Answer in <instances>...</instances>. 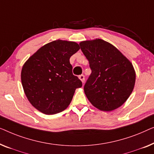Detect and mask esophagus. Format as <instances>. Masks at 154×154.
I'll return each instance as SVG.
<instances>
[{"mask_svg": "<svg viewBox=\"0 0 154 154\" xmlns=\"http://www.w3.org/2000/svg\"><path fill=\"white\" fill-rule=\"evenodd\" d=\"M79 79L81 80V81H82V83H84V80H85V78H84V75H79Z\"/></svg>", "mask_w": 154, "mask_h": 154, "instance_id": "obj_1", "label": "esophagus"}]
</instances>
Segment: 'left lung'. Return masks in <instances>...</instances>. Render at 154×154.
<instances>
[{
    "mask_svg": "<svg viewBox=\"0 0 154 154\" xmlns=\"http://www.w3.org/2000/svg\"><path fill=\"white\" fill-rule=\"evenodd\" d=\"M79 45L91 70L84 87L88 100L102 111L121 107L135 86L133 64L115 47L101 39L83 41Z\"/></svg>",
    "mask_w": 154,
    "mask_h": 154,
    "instance_id": "1",
    "label": "left lung"
}]
</instances>
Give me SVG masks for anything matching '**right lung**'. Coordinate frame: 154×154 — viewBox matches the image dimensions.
<instances>
[{"label": "right lung", "instance_id": "right-lung-1", "mask_svg": "<svg viewBox=\"0 0 154 154\" xmlns=\"http://www.w3.org/2000/svg\"><path fill=\"white\" fill-rule=\"evenodd\" d=\"M80 49L75 42L58 40L44 45L23 66L21 84L29 101L45 114L63 111L76 88L82 86L72 74L70 58Z\"/></svg>", "mask_w": 154, "mask_h": 154}]
</instances>
